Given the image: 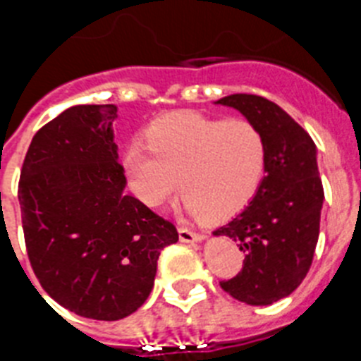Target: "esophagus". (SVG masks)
<instances>
[{
	"instance_id": "esophagus-1",
	"label": "esophagus",
	"mask_w": 361,
	"mask_h": 361,
	"mask_svg": "<svg viewBox=\"0 0 361 361\" xmlns=\"http://www.w3.org/2000/svg\"><path fill=\"white\" fill-rule=\"evenodd\" d=\"M178 238L183 242H200L204 240V235L190 228H178Z\"/></svg>"
}]
</instances>
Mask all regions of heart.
Masks as SVG:
<instances>
[{"label":"heart","instance_id":"b5f03b06","mask_svg":"<svg viewBox=\"0 0 361 361\" xmlns=\"http://www.w3.org/2000/svg\"><path fill=\"white\" fill-rule=\"evenodd\" d=\"M146 141L128 146L124 168L137 195L155 208L180 188L188 216L226 219L251 202L266 177V137L250 121L175 111L149 126Z\"/></svg>","mask_w":361,"mask_h":361}]
</instances>
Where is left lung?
<instances>
[{
  "label": "left lung",
  "mask_w": 361,
  "mask_h": 361,
  "mask_svg": "<svg viewBox=\"0 0 361 361\" xmlns=\"http://www.w3.org/2000/svg\"><path fill=\"white\" fill-rule=\"evenodd\" d=\"M215 104L235 108L264 133L267 168L247 206L215 237H229L244 253L237 276L220 288L250 305H271L291 295L307 275L320 233L324 188L317 146L288 111L260 95L233 94Z\"/></svg>",
  "instance_id": "obj_1"
}]
</instances>
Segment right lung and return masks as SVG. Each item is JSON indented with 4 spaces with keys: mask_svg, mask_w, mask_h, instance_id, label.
I'll list each match as a JSON object with an SVG mask.
<instances>
[{
    "mask_svg": "<svg viewBox=\"0 0 361 361\" xmlns=\"http://www.w3.org/2000/svg\"><path fill=\"white\" fill-rule=\"evenodd\" d=\"M116 104H78L44 124L19 178L25 244L41 288L79 317L114 322L149 296L175 226L124 193Z\"/></svg>",
    "mask_w": 361,
    "mask_h": 361,
    "instance_id": "right-lung-1",
    "label": "right lung"
}]
</instances>
